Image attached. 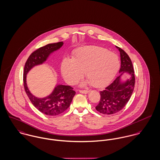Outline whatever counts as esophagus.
I'll return each instance as SVG.
<instances>
[{
	"mask_svg": "<svg viewBox=\"0 0 160 160\" xmlns=\"http://www.w3.org/2000/svg\"><path fill=\"white\" fill-rule=\"evenodd\" d=\"M79 92L83 94H88L89 92V91L88 90H79Z\"/></svg>",
	"mask_w": 160,
	"mask_h": 160,
	"instance_id": "34e87169",
	"label": "esophagus"
}]
</instances>
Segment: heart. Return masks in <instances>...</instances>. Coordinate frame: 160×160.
<instances>
[{
	"label": "heart",
	"instance_id": "obj_1",
	"mask_svg": "<svg viewBox=\"0 0 160 160\" xmlns=\"http://www.w3.org/2000/svg\"><path fill=\"white\" fill-rule=\"evenodd\" d=\"M120 66L118 57L101 47L91 46L77 50L73 59L65 58L62 63V73L69 84L77 82L85 73L92 86H106L113 79Z\"/></svg>",
	"mask_w": 160,
	"mask_h": 160
}]
</instances>
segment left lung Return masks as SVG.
<instances>
[{
    "label": "left lung",
    "mask_w": 160,
    "mask_h": 160,
    "mask_svg": "<svg viewBox=\"0 0 160 160\" xmlns=\"http://www.w3.org/2000/svg\"><path fill=\"white\" fill-rule=\"evenodd\" d=\"M116 47L120 52L121 66L119 72L121 74L104 90L100 91V99L96 109L103 114H115L123 109L131 98L135 87V77L132 61L123 50ZM124 72L128 73L131 77L122 82L120 76Z\"/></svg>",
    "instance_id": "8db88e82"
}]
</instances>
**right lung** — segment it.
<instances>
[{
  "mask_svg": "<svg viewBox=\"0 0 160 160\" xmlns=\"http://www.w3.org/2000/svg\"><path fill=\"white\" fill-rule=\"evenodd\" d=\"M63 42L49 44L34 51L28 58L25 64L23 81L25 91L32 103L40 112L48 116H58L70 106L75 91L71 86L58 85L52 92L44 98H37L28 90L26 83V77L28 71L34 66L41 64L45 62L50 54L59 49Z\"/></svg>",
  "mask_w": 160,
  "mask_h": 160,
  "instance_id": "add662e5",
  "label": "right lung"
}]
</instances>
